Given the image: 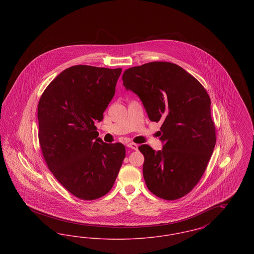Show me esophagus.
<instances>
[{"instance_id":"esophagus-1","label":"esophagus","mask_w":254,"mask_h":254,"mask_svg":"<svg viewBox=\"0 0 254 254\" xmlns=\"http://www.w3.org/2000/svg\"><path fill=\"white\" fill-rule=\"evenodd\" d=\"M127 147H129V148H131V149H134V150H136L137 148H138V145H136V144H134V143H128L127 145Z\"/></svg>"}]
</instances>
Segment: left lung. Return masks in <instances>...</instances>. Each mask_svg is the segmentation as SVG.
<instances>
[{
	"instance_id": "obj_1",
	"label": "left lung",
	"mask_w": 254,
	"mask_h": 254,
	"mask_svg": "<svg viewBox=\"0 0 254 254\" xmlns=\"http://www.w3.org/2000/svg\"><path fill=\"white\" fill-rule=\"evenodd\" d=\"M122 80L140 98L150 121L163 123L162 150L139 146L146 187L162 199H179L201 179L215 146L210 98L193 76L168 62L130 67Z\"/></svg>"
}]
</instances>
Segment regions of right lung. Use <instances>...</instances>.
<instances>
[{
	"label": "right lung",
	"instance_id": "1",
	"mask_svg": "<svg viewBox=\"0 0 254 254\" xmlns=\"http://www.w3.org/2000/svg\"><path fill=\"white\" fill-rule=\"evenodd\" d=\"M122 68L74 65L49 84L38 105L39 141L50 171L70 193L83 200L109 192L126 147L98 137L94 123L115 94Z\"/></svg>",
	"mask_w": 254,
	"mask_h": 254
}]
</instances>
